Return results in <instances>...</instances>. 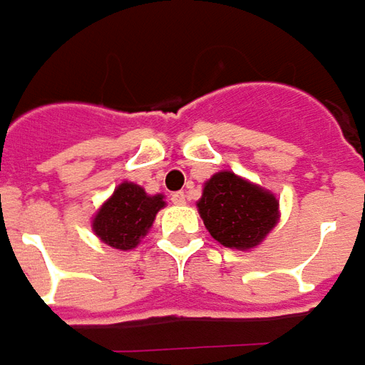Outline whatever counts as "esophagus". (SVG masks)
<instances>
[{"label": "esophagus", "mask_w": 365, "mask_h": 365, "mask_svg": "<svg viewBox=\"0 0 365 365\" xmlns=\"http://www.w3.org/2000/svg\"><path fill=\"white\" fill-rule=\"evenodd\" d=\"M172 202L175 203V205H183V203L187 202V195L183 192H175L172 193Z\"/></svg>", "instance_id": "esophagus-1"}]
</instances>
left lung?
<instances>
[{
	"label": "left lung",
	"instance_id": "left-lung-1",
	"mask_svg": "<svg viewBox=\"0 0 365 365\" xmlns=\"http://www.w3.org/2000/svg\"><path fill=\"white\" fill-rule=\"evenodd\" d=\"M195 205L210 235L230 250H254L279 222L276 193L227 170L203 183Z\"/></svg>",
	"mask_w": 365,
	"mask_h": 365
}]
</instances>
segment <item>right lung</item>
<instances>
[{"label":"right lung","mask_w":365,"mask_h":365,"mask_svg":"<svg viewBox=\"0 0 365 365\" xmlns=\"http://www.w3.org/2000/svg\"><path fill=\"white\" fill-rule=\"evenodd\" d=\"M165 207V195H150L141 185L121 182L91 217V230L106 245L120 252L138 247L153 220Z\"/></svg>","instance_id":"1"}]
</instances>
